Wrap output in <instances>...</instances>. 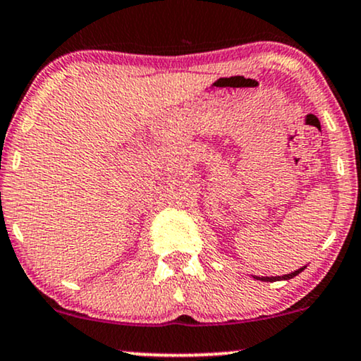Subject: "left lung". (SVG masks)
I'll list each match as a JSON object with an SVG mask.
<instances>
[{"label":"left lung","instance_id":"obj_1","mask_svg":"<svg viewBox=\"0 0 361 361\" xmlns=\"http://www.w3.org/2000/svg\"><path fill=\"white\" fill-rule=\"evenodd\" d=\"M303 269H305V267H302V269L295 270V272H292V274L282 275V277H254V279L255 280H262V282H275V280H290V279L297 277V275L300 274V272H303Z\"/></svg>","mask_w":361,"mask_h":361}]
</instances>
